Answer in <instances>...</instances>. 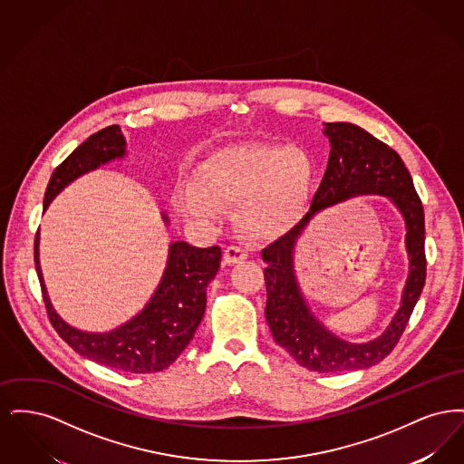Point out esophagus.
I'll use <instances>...</instances> for the list:
<instances>
[{
	"instance_id": "obj_1",
	"label": "esophagus",
	"mask_w": 464,
	"mask_h": 464,
	"mask_svg": "<svg viewBox=\"0 0 464 464\" xmlns=\"http://www.w3.org/2000/svg\"><path fill=\"white\" fill-rule=\"evenodd\" d=\"M246 257H248V254L242 246H227L224 250V263L226 265H238V263H243Z\"/></svg>"
}]
</instances>
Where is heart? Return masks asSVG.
Wrapping results in <instances>:
<instances>
[{"label":"heart","instance_id":"obj_1","mask_svg":"<svg viewBox=\"0 0 464 464\" xmlns=\"http://www.w3.org/2000/svg\"><path fill=\"white\" fill-rule=\"evenodd\" d=\"M313 163L295 146H227L203 160L191 189L179 193L177 210L186 218L212 219L235 203V221L257 240L284 235L308 199Z\"/></svg>","mask_w":464,"mask_h":464}]
</instances>
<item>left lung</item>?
Masks as SVG:
<instances>
[{"label":"left lung","instance_id":"obj_1","mask_svg":"<svg viewBox=\"0 0 464 464\" xmlns=\"http://www.w3.org/2000/svg\"><path fill=\"white\" fill-rule=\"evenodd\" d=\"M324 135L331 142V155L306 216L263 250L267 263L265 313L273 339L299 365L314 372L335 374L372 367L395 348L424 287V210L412 177L395 150L346 121L324 123ZM363 194L386 196L402 214L410 275L401 308L385 332L372 342L350 343L329 332L308 308L293 269V250L313 217Z\"/></svg>","mask_w":464,"mask_h":464}]
</instances>
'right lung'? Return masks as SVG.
<instances>
[{
    "instance_id": "add662e5",
    "label": "right lung",
    "mask_w": 464,
    "mask_h": 464,
    "mask_svg": "<svg viewBox=\"0 0 464 464\" xmlns=\"http://www.w3.org/2000/svg\"><path fill=\"white\" fill-rule=\"evenodd\" d=\"M125 156L127 140L118 125L90 135L53 170L44 210L72 180ZM161 219L165 226L170 224L165 212ZM34 266L50 324L76 353L114 371L151 374L174 363L191 343L207 306V285L221 266V248L170 243L165 271L151 299L130 320L106 332L76 329L53 308L40 266V231L34 240Z\"/></svg>"
}]
</instances>
